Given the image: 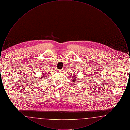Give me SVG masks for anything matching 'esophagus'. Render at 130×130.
Listing matches in <instances>:
<instances>
[{"label":"esophagus","instance_id":"obj_1","mask_svg":"<svg viewBox=\"0 0 130 130\" xmlns=\"http://www.w3.org/2000/svg\"><path fill=\"white\" fill-rule=\"evenodd\" d=\"M57 72H61L62 71H63V69H61V70L57 69Z\"/></svg>","mask_w":130,"mask_h":130}]
</instances>
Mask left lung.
<instances>
[{
    "mask_svg": "<svg viewBox=\"0 0 130 130\" xmlns=\"http://www.w3.org/2000/svg\"><path fill=\"white\" fill-rule=\"evenodd\" d=\"M74 76H75V75H74ZM74 79H75V80H73L74 81H74H75V80H76V78H74Z\"/></svg>",
    "mask_w": 130,
    "mask_h": 130,
    "instance_id": "left-lung-1",
    "label": "left lung"
}]
</instances>
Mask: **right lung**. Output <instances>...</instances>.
Listing matches in <instances>:
<instances>
[{"label":"right lung","instance_id":"add662e5","mask_svg":"<svg viewBox=\"0 0 130 130\" xmlns=\"http://www.w3.org/2000/svg\"><path fill=\"white\" fill-rule=\"evenodd\" d=\"M45 74V75H47V74ZM43 77H44V76H43Z\"/></svg>","mask_w":130,"mask_h":130}]
</instances>
